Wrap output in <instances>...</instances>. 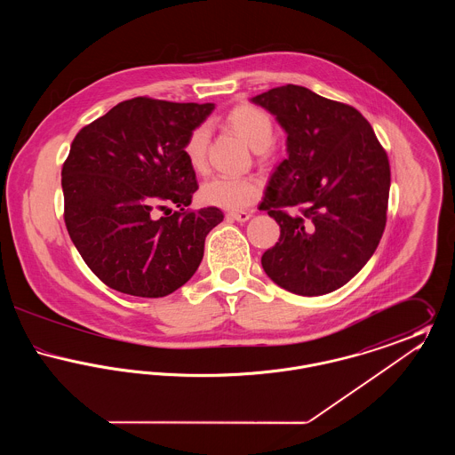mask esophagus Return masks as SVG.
<instances>
[{"label":"esophagus","instance_id":"obj_1","mask_svg":"<svg viewBox=\"0 0 455 455\" xmlns=\"http://www.w3.org/2000/svg\"><path fill=\"white\" fill-rule=\"evenodd\" d=\"M227 217L230 218V220H235V221H240V223H245L249 218L252 217L251 213H247V212H230Z\"/></svg>","mask_w":455,"mask_h":455}]
</instances>
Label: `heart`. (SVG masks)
<instances>
[{"instance_id": "b5f03b06", "label": "heart", "mask_w": 455, "mask_h": 455, "mask_svg": "<svg viewBox=\"0 0 455 455\" xmlns=\"http://www.w3.org/2000/svg\"><path fill=\"white\" fill-rule=\"evenodd\" d=\"M228 128L243 138V141L256 152L269 148L275 138L271 117L254 106H238L227 117ZM210 141V128L206 124L196 126L184 143V155L195 171H201L206 162V148ZM260 196V182L254 177H227L217 175L208 179L199 197L204 204L223 210H243Z\"/></svg>"}]
</instances>
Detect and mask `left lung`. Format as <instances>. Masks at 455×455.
<instances>
[{
	"label": "left lung",
	"mask_w": 455,
	"mask_h": 455,
	"mask_svg": "<svg viewBox=\"0 0 455 455\" xmlns=\"http://www.w3.org/2000/svg\"><path fill=\"white\" fill-rule=\"evenodd\" d=\"M251 102L276 117L288 153L260 201L282 228L262 269L291 293H331L367 264L384 234L387 155L356 108L308 88H271Z\"/></svg>",
	"instance_id": "1"
}]
</instances>
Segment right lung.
I'll use <instances>...</instances> for the list:
<instances>
[{
	"mask_svg": "<svg viewBox=\"0 0 455 455\" xmlns=\"http://www.w3.org/2000/svg\"><path fill=\"white\" fill-rule=\"evenodd\" d=\"M213 108L136 97L73 140L61 172L66 228L88 267L112 290L160 299L199 267L206 235L223 213L184 212L197 191L184 143ZM169 204L180 212L154 215L155 207Z\"/></svg>",
	"mask_w": 455,
	"mask_h": 455,
	"instance_id": "right-lung-1",
	"label": "right lung"
}]
</instances>
